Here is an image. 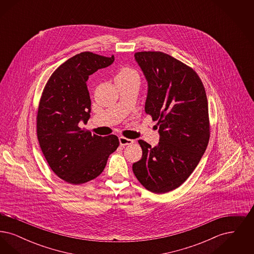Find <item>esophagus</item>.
Instances as JSON below:
<instances>
[{"mask_svg":"<svg viewBox=\"0 0 254 254\" xmlns=\"http://www.w3.org/2000/svg\"><path fill=\"white\" fill-rule=\"evenodd\" d=\"M119 141H120V145H128L133 144V140L131 139H128V138H126V137H120L119 138Z\"/></svg>","mask_w":254,"mask_h":254,"instance_id":"esophagus-1","label":"esophagus"}]
</instances>
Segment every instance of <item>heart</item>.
<instances>
[{
    "mask_svg": "<svg viewBox=\"0 0 254 254\" xmlns=\"http://www.w3.org/2000/svg\"><path fill=\"white\" fill-rule=\"evenodd\" d=\"M139 79V76L136 71H134L131 68L129 67H122L121 69L118 71L117 75H116V79Z\"/></svg>",
    "mask_w": 254,
    "mask_h": 254,
    "instance_id": "b5f03b06",
    "label": "heart"
}]
</instances>
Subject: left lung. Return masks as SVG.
Masks as SVG:
<instances>
[{"mask_svg": "<svg viewBox=\"0 0 254 254\" xmlns=\"http://www.w3.org/2000/svg\"><path fill=\"white\" fill-rule=\"evenodd\" d=\"M148 83L145 112L158 121L159 145L143 140L133 173L143 187L166 193L186 181L205 153L210 136L205 87L192 67L161 51L134 54Z\"/></svg>", "mask_w": 254, "mask_h": 254, "instance_id": "8db88e82", "label": "left lung"}]
</instances>
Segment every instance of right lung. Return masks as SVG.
<instances>
[{
    "instance_id": "add662e5",
    "label": "right lung",
    "mask_w": 254,
    "mask_h": 254,
    "mask_svg": "<svg viewBox=\"0 0 254 254\" xmlns=\"http://www.w3.org/2000/svg\"><path fill=\"white\" fill-rule=\"evenodd\" d=\"M114 56L90 51L65 61L51 74L37 110L38 141L50 169L64 181L81 185L98 177L119 146L116 135L98 136L79 127L88 121L89 75L110 65Z\"/></svg>"
}]
</instances>
